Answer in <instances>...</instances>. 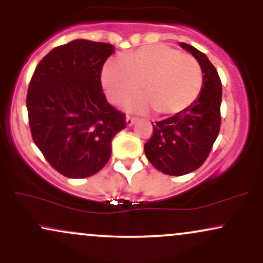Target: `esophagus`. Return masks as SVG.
<instances>
[{"label": "esophagus", "mask_w": 263, "mask_h": 263, "mask_svg": "<svg viewBox=\"0 0 263 263\" xmlns=\"http://www.w3.org/2000/svg\"><path fill=\"white\" fill-rule=\"evenodd\" d=\"M136 122V119H134V117H131V116H127L126 117V126H132L134 125V123Z\"/></svg>", "instance_id": "34e87169"}]
</instances>
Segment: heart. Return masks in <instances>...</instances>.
Returning <instances> with one entry per match:
<instances>
[{"label":"heart","mask_w":263,"mask_h":263,"mask_svg":"<svg viewBox=\"0 0 263 263\" xmlns=\"http://www.w3.org/2000/svg\"><path fill=\"white\" fill-rule=\"evenodd\" d=\"M146 98L128 107L155 108L163 116L183 114L194 105L203 89V71L198 60L165 44L144 45L108 60L102 66L101 85L112 104H121L140 90Z\"/></svg>","instance_id":"obj_1"}]
</instances>
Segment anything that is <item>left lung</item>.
Wrapping results in <instances>:
<instances>
[{"mask_svg": "<svg viewBox=\"0 0 263 263\" xmlns=\"http://www.w3.org/2000/svg\"><path fill=\"white\" fill-rule=\"evenodd\" d=\"M180 47L198 60L203 71V89L198 100L183 114L153 125L144 153L153 167L168 176H183L198 170L209 156L220 131L222 86L215 66L197 48Z\"/></svg>", "mask_w": 263, "mask_h": 263, "instance_id": "8db88e82", "label": "left lung"}]
</instances>
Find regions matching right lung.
<instances>
[{
    "label": "right lung",
    "instance_id": "1",
    "mask_svg": "<svg viewBox=\"0 0 263 263\" xmlns=\"http://www.w3.org/2000/svg\"><path fill=\"white\" fill-rule=\"evenodd\" d=\"M115 47L75 39L39 62L27 95L35 146L55 171L86 178L108 162L111 142L126 127L125 115L106 101L101 69Z\"/></svg>",
    "mask_w": 263,
    "mask_h": 263
}]
</instances>
